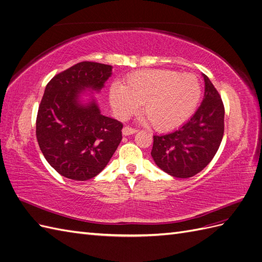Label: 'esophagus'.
I'll list each match as a JSON object with an SVG mask.
<instances>
[{
    "instance_id": "34e87169",
    "label": "esophagus",
    "mask_w": 262,
    "mask_h": 262,
    "mask_svg": "<svg viewBox=\"0 0 262 262\" xmlns=\"http://www.w3.org/2000/svg\"><path fill=\"white\" fill-rule=\"evenodd\" d=\"M137 132V130L134 128H131V126H124L122 129V134L123 136H130V134H134Z\"/></svg>"
}]
</instances>
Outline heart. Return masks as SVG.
<instances>
[{"instance_id":"1","label":"heart","mask_w":262,"mask_h":262,"mask_svg":"<svg viewBox=\"0 0 262 262\" xmlns=\"http://www.w3.org/2000/svg\"><path fill=\"white\" fill-rule=\"evenodd\" d=\"M200 96L201 86L193 74L170 70L138 71L125 85L115 82L109 92L110 104L119 116H130L143 104V114L156 130H168L186 121Z\"/></svg>"}]
</instances>
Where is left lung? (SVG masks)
I'll list each match as a JSON object with an SVG mask.
<instances>
[{
    "label": "left lung",
    "instance_id": "8db88e82",
    "mask_svg": "<svg viewBox=\"0 0 262 262\" xmlns=\"http://www.w3.org/2000/svg\"><path fill=\"white\" fill-rule=\"evenodd\" d=\"M204 78V98L194 115L179 129L154 136L152 155L168 175L189 178L200 172L216 154L224 134V105L219 92Z\"/></svg>",
    "mask_w": 262,
    "mask_h": 262
}]
</instances>
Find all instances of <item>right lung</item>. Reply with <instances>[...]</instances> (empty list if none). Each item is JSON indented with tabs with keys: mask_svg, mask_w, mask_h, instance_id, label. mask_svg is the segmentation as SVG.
<instances>
[{
	"mask_svg": "<svg viewBox=\"0 0 262 262\" xmlns=\"http://www.w3.org/2000/svg\"><path fill=\"white\" fill-rule=\"evenodd\" d=\"M113 67L83 61L47 84L39 105L36 137L51 167L61 176L85 181L106 167L122 139L123 124L102 116L94 99L81 104L84 90L99 92Z\"/></svg>",
	"mask_w": 262,
	"mask_h": 262,
	"instance_id": "right-lung-1",
	"label": "right lung"
}]
</instances>
